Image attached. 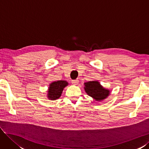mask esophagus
<instances>
[{
	"instance_id": "34e87169",
	"label": "esophagus",
	"mask_w": 149,
	"mask_h": 149,
	"mask_svg": "<svg viewBox=\"0 0 149 149\" xmlns=\"http://www.w3.org/2000/svg\"><path fill=\"white\" fill-rule=\"evenodd\" d=\"M72 83L74 85H77V84H78L79 81H78V80H77V79L72 80Z\"/></svg>"
}]
</instances>
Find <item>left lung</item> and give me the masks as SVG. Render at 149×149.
Listing matches in <instances>:
<instances>
[{"label":"left lung","instance_id":"8db88e82","mask_svg":"<svg viewBox=\"0 0 149 149\" xmlns=\"http://www.w3.org/2000/svg\"><path fill=\"white\" fill-rule=\"evenodd\" d=\"M84 86L86 92L96 101L103 100L110 95L109 89L103 87L97 80L84 83Z\"/></svg>","mask_w":149,"mask_h":149}]
</instances>
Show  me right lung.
Here are the masks:
<instances>
[{
	"label": "right lung",
	"mask_w": 149,
	"mask_h": 149,
	"mask_svg": "<svg viewBox=\"0 0 149 149\" xmlns=\"http://www.w3.org/2000/svg\"><path fill=\"white\" fill-rule=\"evenodd\" d=\"M68 83L65 80H57L51 83L47 91V97L49 100H55L58 99L61 96L62 91Z\"/></svg>",
	"instance_id": "1"
}]
</instances>
